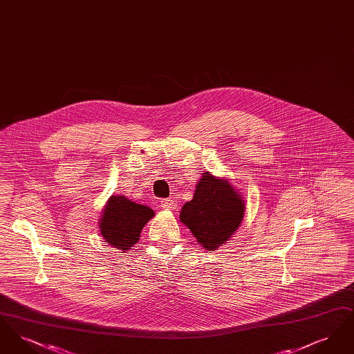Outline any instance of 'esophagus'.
Instances as JSON below:
<instances>
[{"mask_svg": "<svg viewBox=\"0 0 354 354\" xmlns=\"http://www.w3.org/2000/svg\"><path fill=\"white\" fill-rule=\"evenodd\" d=\"M160 207H162L165 211H171V209L175 208V203H174L172 199H165V201H162Z\"/></svg>", "mask_w": 354, "mask_h": 354, "instance_id": "esophagus-1", "label": "esophagus"}]
</instances>
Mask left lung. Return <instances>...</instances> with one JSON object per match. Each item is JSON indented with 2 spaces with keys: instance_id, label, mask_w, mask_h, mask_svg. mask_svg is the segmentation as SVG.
<instances>
[{
  "instance_id": "left-lung-1",
  "label": "left lung",
  "mask_w": 354,
  "mask_h": 354,
  "mask_svg": "<svg viewBox=\"0 0 354 354\" xmlns=\"http://www.w3.org/2000/svg\"><path fill=\"white\" fill-rule=\"evenodd\" d=\"M245 212L243 195L228 179L203 172L192 201L185 203L179 219L207 251H216L235 235Z\"/></svg>"
}]
</instances>
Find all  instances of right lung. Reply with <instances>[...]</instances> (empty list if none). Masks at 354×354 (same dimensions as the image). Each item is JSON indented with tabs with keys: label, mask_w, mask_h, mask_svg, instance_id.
Wrapping results in <instances>:
<instances>
[{
	"label": "right lung",
	"mask_w": 354,
	"mask_h": 354,
	"mask_svg": "<svg viewBox=\"0 0 354 354\" xmlns=\"http://www.w3.org/2000/svg\"><path fill=\"white\" fill-rule=\"evenodd\" d=\"M153 216L150 207L131 202L123 195H111L102 211L100 231L109 245L124 252L139 241L143 227Z\"/></svg>",
	"instance_id": "right-lung-1"
}]
</instances>
